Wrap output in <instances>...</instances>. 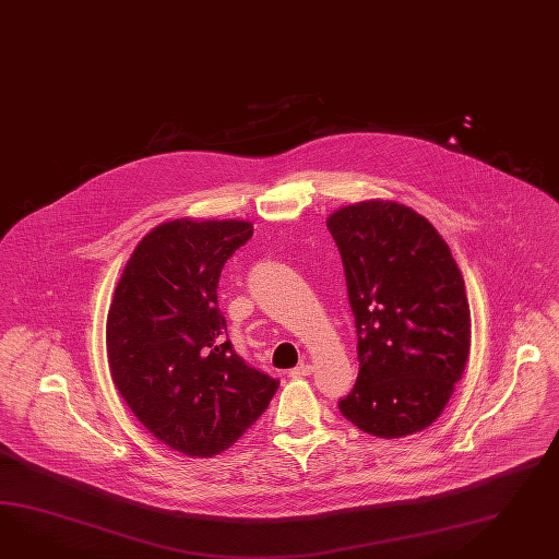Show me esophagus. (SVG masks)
Wrapping results in <instances>:
<instances>
[{"label":"esophagus","instance_id":"esophagus-1","mask_svg":"<svg viewBox=\"0 0 559 559\" xmlns=\"http://www.w3.org/2000/svg\"><path fill=\"white\" fill-rule=\"evenodd\" d=\"M312 372V365H308V362H300L298 367H294V369H289V377H294V379H298V377H308Z\"/></svg>","mask_w":559,"mask_h":559}]
</instances>
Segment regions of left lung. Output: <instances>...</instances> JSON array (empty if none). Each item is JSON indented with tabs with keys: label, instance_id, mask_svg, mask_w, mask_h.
<instances>
[{
	"label": "left lung",
	"instance_id": "1",
	"mask_svg": "<svg viewBox=\"0 0 559 559\" xmlns=\"http://www.w3.org/2000/svg\"><path fill=\"white\" fill-rule=\"evenodd\" d=\"M326 227L343 258L358 338L357 383L338 409L379 438L426 430L471 350V308L450 247L428 218L397 202L350 204Z\"/></svg>",
	"mask_w": 559,
	"mask_h": 559
}]
</instances>
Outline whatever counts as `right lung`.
Returning a JSON list of instances; mask_svg holds the SVG:
<instances>
[{
  "label": "right lung",
  "mask_w": 559,
  "mask_h": 559,
  "mask_svg": "<svg viewBox=\"0 0 559 559\" xmlns=\"http://www.w3.org/2000/svg\"><path fill=\"white\" fill-rule=\"evenodd\" d=\"M247 221H170L145 235L115 287L107 355L115 386L159 442L209 459L263 414L280 381L233 348L218 308Z\"/></svg>",
  "instance_id": "add662e5"
}]
</instances>
